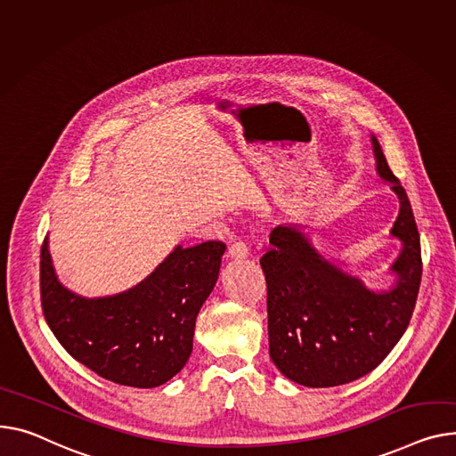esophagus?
Listing matches in <instances>:
<instances>
[{"label":"esophagus","mask_w":456,"mask_h":456,"mask_svg":"<svg viewBox=\"0 0 456 456\" xmlns=\"http://www.w3.org/2000/svg\"><path fill=\"white\" fill-rule=\"evenodd\" d=\"M248 255H249V249H248V244H244V241H232L229 249H227V256L232 258V260H241V258H246Z\"/></svg>","instance_id":"1"}]
</instances>
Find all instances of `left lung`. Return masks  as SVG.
Masks as SVG:
<instances>
[{"mask_svg":"<svg viewBox=\"0 0 456 456\" xmlns=\"http://www.w3.org/2000/svg\"><path fill=\"white\" fill-rule=\"evenodd\" d=\"M376 170L400 200L390 231L402 253L390 271L396 284L372 291L326 260L297 225L277 227L260 258L267 284L269 355L291 381L322 388L372 372L405 333L421 281L419 234L411 201L372 135Z\"/></svg>","mask_w":456,"mask_h":456,"instance_id":"1","label":"left lung"}]
</instances>
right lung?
Returning a JSON list of instances; mask_svg holds the SVG:
<instances>
[{"label": "right lung", "instance_id": "obj_1", "mask_svg": "<svg viewBox=\"0 0 456 456\" xmlns=\"http://www.w3.org/2000/svg\"><path fill=\"white\" fill-rule=\"evenodd\" d=\"M224 241L177 246L135 288L84 298L58 282L47 238L40 255L44 317L58 343L89 370L151 388L172 379L192 352L196 317L215 288Z\"/></svg>", "mask_w": 456, "mask_h": 456}]
</instances>
